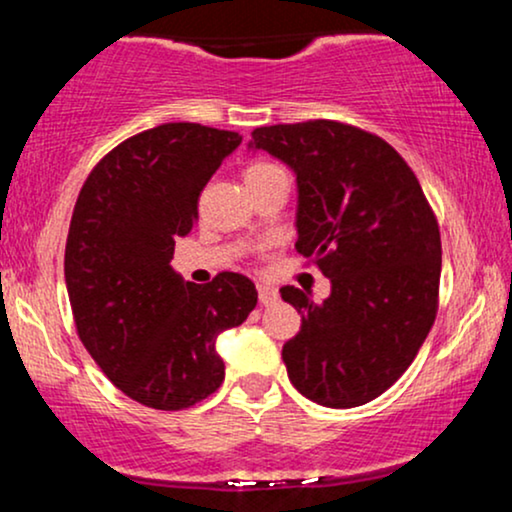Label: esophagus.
<instances>
[{"instance_id": "esophagus-1", "label": "esophagus", "mask_w": 512, "mask_h": 512, "mask_svg": "<svg viewBox=\"0 0 512 512\" xmlns=\"http://www.w3.org/2000/svg\"><path fill=\"white\" fill-rule=\"evenodd\" d=\"M257 298H260L262 305H274L276 301H279V291H276L274 286L257 284Z\"/></svg>"}]
</instances>
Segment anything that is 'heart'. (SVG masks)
Instances as JSON below:
<instances>
[{"label":"heart","mask_w":512,"mask_h":512,"mask_svg":"<svg viewBox=\"0 0 512 512\" xmlns=\"http://www.w3.org/2000/svg\"><path fill=\"white\" fill-rule=\"evenodd\" d=\"M274 170H279V166H274V163H267V161H255V163H250L248 170H245V182L262 178V175L274 173Z\"/></svg>","instance_id":"heart-1"}]
</instances>
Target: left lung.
I'll use <instances>...</instances> for the list:
<instances>
[{
	"instance_id": "1",
	"label": "left lung",
	"mask_w": 512,
	"mask_h": 512,
	"mask_svg": "<svg viewBox=\"0 0 512 512\" xmlns=\"http://www.w3.org/2000/svg\"><path fill=\"white\" fill-rule=\"evenodd\" d=\"M250 149L296 173V250L332 284L322 303L281 289L301 313V332L281 351L289 380L322 407H361L397 383L436 320L440 231L431 204L385 139L344 122L257 127Z\"/></svg>"
}]
</instances>
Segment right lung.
I'll return each instance as SVG.
<instances>
[{
    "instance_id": "right-lung-1",
    "label": "right lung",
    "mask_w": 512,
    "mask_h": 512,
    "mask_svg": "<svg viewBox=\"0 0 512 512\" xmlns=\"http://www.w3.org/2000/svg\"><path fill=\"white\" fill-rule=\"evenodd\" d=\"M243 137L197 122L134 134L91 170L69 223L64 281L79 339L117 390L151 409L178 411L219 390L216 337L257 305L248 276L207 286L170 267L197 202Z\"/></svg>"
}]
</instances>
